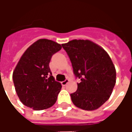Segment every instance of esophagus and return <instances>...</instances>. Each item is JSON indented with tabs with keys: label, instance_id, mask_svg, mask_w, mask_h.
Returning a JSON list of instances; mask_svg holds the SVG:
<instances>
[{
	"label": "esophagus",
	"instance_id": "esophagus-1",
	"mask_svg": "<svg viewBox=\"0 0 132 132\" xmlns=\"http://www.w3.org/2000/svg\"><path fill=\"white\" fill-rule=\"evenodd\" d=\"M69 79H66L65 80H63V81L61 82V85H62V86H66V84L69 83Z\"/></svg>",
	"mask_w": 132,
	"mask_h": 132
}]
</instances>
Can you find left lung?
Segmentation results:
<instances>
[{
	"instance_id": "8db88e82",
	"label": "left lung",
	"mask_w": 132,
	"mask_h": 132,
	"mask_svg": "<svg viewBox=\"0 0 132 132\" xmlns=\"http://www.w3.org/2000/svg\"><path fill=\"white\" fill-rule=\"evenodd\" d=\"M71 61L77 90L71 94L73 103L85 110H95L108 100L116 83V70L105 50L92 41L73 39L61 44Z\"/></svg>"
}]
</instances>
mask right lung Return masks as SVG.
Listing matches in <instances>:
<instances>
[{
    "label": "right lung",
    "instance_id": "obj_1",
    "mask_svg": "<svg viewBox=\"0 0 132 132\" xmlns=\"http://www.w3.org/2000/svg\"><path fill=\"white\" fill-rule=\"evenodd\" d=\"M61 49L60 44L40 39L24 52L13 73L15 91L23 105L42 110L56 102L62 86L52 76L49 64L52 55Z\"/></svg>",
    "mask_w": 132,
    "mask_h": 132
}]
</instances>
